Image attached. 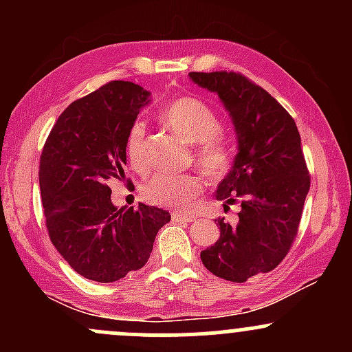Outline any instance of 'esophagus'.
Segmentation results:
<instances>
[{
    "instance_id": "esophagus-1",
    "label": "esophagus",
    "mask_w": 352,
    "mask_h": 352,
    "mask_svg": "<svg viewBox=\"0 0 352 352\" xmlns=\"http://www.w3.org/2000/svg\"><path fill=\"white\" fill-rule=\"evenodd\" d=\"M172 218L173 221H180V223H192V221H195V217L188 215V213H180V212H173Z\"/></svg>"
}]
</instances>
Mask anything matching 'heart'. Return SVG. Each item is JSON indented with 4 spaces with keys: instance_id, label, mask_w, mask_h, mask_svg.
Instances as JSON below:
<instances>
[{
    "instance_id": "obj_1",
    "label": "heart",
    "mask_w": 352,
    "mask_h": 352,
    "mask_svg": "<svg viewBox=\"0 0 352 352\" xmlns=\"http://www.w3.org/2000/svg\"><path fill=\"white\" fill-rule=\"evenodd\" d=\"M159 119L170 131L193 144L192 155L201 172L212 180L223 179L232 170V144L220 134V119L204 100L182 96L170 100ZM145 127L142 122H134L125 135V153L135 170H145L144 152ZM204 182L197 173H167L159 172L144 184L142 193L148 201L168 208H187L201 192Z\"/></svg>"
}]
</instances>
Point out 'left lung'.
I'll return each mask as SVG.
<instances>
[{"instance_id":"1","label":"left lung","mask_w":352,"mask_h":352,"mask_svg":"<svg viewBox=\"0 0 352 352\" xmlns=\"http://www.w3.org/2000/svg\"><path fill=\"white\" fill-rule=\"evenodd\" d=\"M200 87L217 92L238 139L232 170L218 185L223 207L240 204L238 223L218 218L220 238L200 253L215 276L245 283L285 260L296 238L311 177L294 119L240 72H190Z\"/></svg>"}]
</instances>
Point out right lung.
I'll use <instances>...</instances> for the list:
<instances>
[{"label":"right lung","instance_id":"add662e5","mask_svg":"<svg viewBox=\"0 0 352 352\" xmlns=\"http://www.w3.org/2000/svg\"><path fill=\"white\" fill-rule=\"evenodd\" d=\"M148 96L139 84L111 80L74 100L43 147L39 187L47 233L87 280L112 283L142 268L157 232L170 221L167 210L117 208L111 201L109 184L125 180V135Z\"/></svg>","mask_w":352,"mask_h":352}]
</instances>
